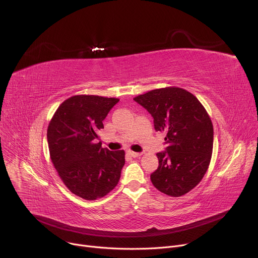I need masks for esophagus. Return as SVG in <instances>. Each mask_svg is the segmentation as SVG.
<instances>
[{
	"mask_svg": "<svg viewBox=\"0 0 258 258\" xmlns=\"http://www.w3.org/2000/svg\"><path fill=\"white\" fill-rule=\"evenodd\" d=\"M127 154H128L131 157H133V158H138V157H140V156L142 155L141 153H135V152H131V151H130Z\"/></svg>",
	"mask_w": 258,
	"mask_h": 258,
	"instance_id": "34e87169",
	"label": "esophagus"
}]
</instances>
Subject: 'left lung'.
<instances>
[{
    "label": "left lung",
    "instance_id": "left-lung-1",
    "mask_svg": "<svg viewBox=\"0 0 258 258\" xmlns=\"http://www.w3.org/2000/svg\"><path fill=\"white\" fill-rule=\"evenodd\" d=\"M134 100L154 118L157 132H164L167 147L158 153L159 166L151 174L153 185L169 197H181L204 177L211 160L213 125L194 94L177 87L156 89Z\"/></svg>",
    "mask_w": 258,
    "mask_h": 258
}]
</instances>
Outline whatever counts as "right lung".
Instances as JSON below:
<instances>
[{"mask_svg": "<svg viewBox=\"0 0 258 258\" xmlns=\"http://www.w3.org/2000/svg\"><path fill=\"white\" fill-rule=\"evenodd\" d=\"M118 98L75 95L54 113L47 131L52 163L63 184L88 201L100 199L119 182L124 151L111 152L97 142L102 121Z\"/></svg>", "mask_w": 258, "mask_h": 258, "instance_id": "right-lung-1", "label": "right lung"}]
</instances>
